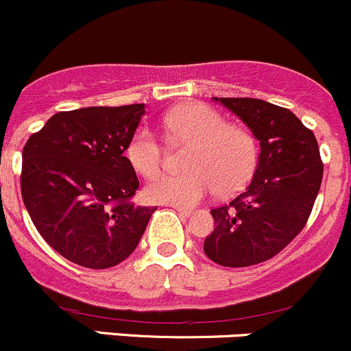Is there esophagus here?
<instances>
[{
  "label": "esophagus",
  "instance_id": "esophagus-1",
  "mask_svg": "<svg viewBox=\"0 0 351 351\" xmlns=\"http://www.w3.org/2000/svg\"><path fill=\"white\" fill-rule=\"evenodd\" d=\"M172 208L176 209L177 213H179V215H182V216H193L194 215V209L193 208H186V206H172Z\"/></svg>",
  "mask_w": 351,
  "mask_h": 351
}]
</instances>
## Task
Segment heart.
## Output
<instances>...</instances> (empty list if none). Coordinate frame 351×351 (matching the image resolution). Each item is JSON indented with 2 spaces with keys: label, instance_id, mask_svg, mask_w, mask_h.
<instances>
[{
  "label": "heart",
  "instance_id": "1",
  "mask_svg": "<svg viewBox=\"0 0 351 351\" xmlns=\"http://www.w3.org/2000/svg\"><path fill=\"white\" fill-rule=\"evenodd\" d=\"M164 126L172 136L193 142L182 172L155 176L145 193L152 201L174 206H194L202 197L233 194L250 180L258 147L247 128L228 125L221 113L202 103H186L164 114ZM126 157L138 174L154 176L164 165V145L149 126H140L126 145Z\"/></svg>",
  "mask_w": 351,
  "mask_h": 351
}]
</instances>
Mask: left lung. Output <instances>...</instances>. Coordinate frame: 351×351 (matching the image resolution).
Instances as JSON below:
<instances>
[{
  "mask_svg": "<svg viewBox=\"0 0 351 351\" xmlns=\"http://www.w3.org/2000/svg\"><path fill=\"white\" fill-rule=\"evenodd\" d=\"M260 142L252 182L211 209L216 228L204 254L223 267H250L284 250L304 228L323 180L316 136L287 108L254 97H213Z\"/></svg>",
  "mask_w": 351,
  "mask_h": 351,
  "instance_id": "8db88e82",
  "label": "left lung"
}]
</instances>
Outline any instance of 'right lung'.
<instances>
[{
    "mask_svg": "<svg viewBox=\"0 0 351 351\" xmlns=\"http://www.w3.org/2000/svg\"><path fill=\"white\" fill-rule=\"evenodd\" d=\"M143 114L145 104L60 111L25 143V208L43 240L77 265H118L157 209L132 202L138 177L125 157Z\"/></svg>",
    "mask_w": 351,
    "mask_h": 351,
    "instance_id": "obj_1",
    "label": "right lung"
}]
</instances>
